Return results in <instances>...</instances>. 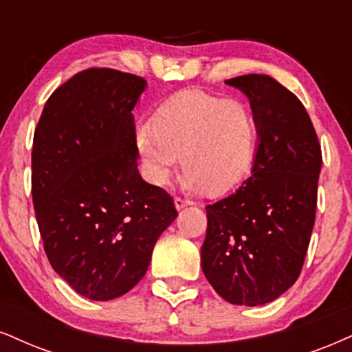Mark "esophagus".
I'll return each mask as SVG.
<instances>
[{"label": "esophagus", "instance_id": "obj_1", "mask_svg": "<svg viewBox=\"0 0 352 352\" xmlns=\"http://www.w3.org/2000/svg\"><path fill=\"white\" fill-rule=\"evenodd\" d=\"M188 206H190L189 201H186V199H181V197H175V207H176V210L184 209V207H188Z\"/></svg>", "mask_w": 352, "mask_h": 352}]
</instances>
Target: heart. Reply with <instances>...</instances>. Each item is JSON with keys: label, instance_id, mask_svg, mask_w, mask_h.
Returning <instances> with one entry per match:
<instances>
[{"label": "heart", "instance_id": "heart-1", "mask_svg": "<svg viewBox=\"0 0 352 352\" xmlns=\"http://www.w3.org/2000/svg\"><path fill=\"white\" fill-rule=\"evenodd\" d=\"M133 142L150 184H166L181 158L186 188L222 194L248 173L258 122L250 104L241 99L184 89L156 109L153 122L137 125Z\"/></svg>", "mask_w": 352, "mask_h": 352}]
</instances>
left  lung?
Returning <instances> with one entry per match:
<instances>
[{
  "label": "left lung",
  "mask_w": 352,
  "mask_h": 352,
  "mask_svg": "<svg viewBox=\"0 0 352 352\" xmlns=\"http://www.w3.org/2000/svg\"><path fill=\"white\" fill-rule=\"evenodd\" d=\"M225 83L250 99L258 143L248 179L207 206L202 271L233 305H264L296 284L315 223L322 148L309 112L267 75Z\"/></svg>",
  "instance_id": "obj_1"
}]
</instances>
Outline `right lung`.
<instances>
[{
  "instance_id": "add662e5",
  "label": "right lung",
  "mask_w": 352,
  "mask_h": 352,
  "mask_svg": "<svg viewBox=\"0 0 352 352\" xmlns=\"http://www.w3.org/2000/svg\"><path fill=\"white\" fill-rule=\"evenodd\" d=\"M140 76L91 68L54 91L32 146V201L47 258L80 296L112 300L145 276L177 212L137 168Z\"/></svg>"
}]
</instances>
